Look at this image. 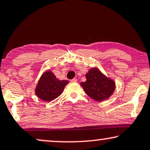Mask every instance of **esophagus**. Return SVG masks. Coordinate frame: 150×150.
<instances>
[{"label":"esophagus","instance_id":"1","mask_svg":"<svg viewBox=\"0 0 150 150\" xmlns=\"http://www.w3.org/2000/svg\"><path fill=\"white\" fill-rule=\"evenodd\" d=\"M71 81L72 82H77V79L76 78H73V79H71Z\"/></svg>","mask_w":150,"mask_h":150}]
</instances>
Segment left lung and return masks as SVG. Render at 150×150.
Wrapping results in <instances>:
<instances>
[{
	"label": "left lung",
	"instance_id": "8db88e82",
	"mask_svg": "<svg viewBox=\"0 0 150 150\" xmlns=\"http://www.w3.org/2000/svg\"><path fill=\"white\" fill-rule=\"evenodd\" d=\"M86 81L80 84L85 93L92 99L101 101L108 99L115 89V83L108 78L97 68L91 69L86 74Z\"/></svg>",
	"mask_w": 150,
	"mask_h": 150
}]
</instances>
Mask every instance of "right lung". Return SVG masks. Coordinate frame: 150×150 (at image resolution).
Here are the masks:
<instances>
[{
	"instance_id": "add662e5",
	"label": "right lung",
	"mask_w": 150,
	"mask_h": 150,
	"mask_svg": "<svg viewBox=\"0 0 150 150\" xmlns=\"http://www.w3.org/2000/svg\"><path fill=\"white\" fill-rule=\"evenodd\" d=\"M68 83L69 81L59 80L51 71H47L40 78L35 88V94L42 100L51 101L61 95Z\"/></svg>"
}]
</instances>
